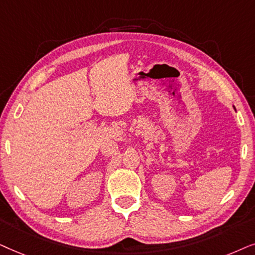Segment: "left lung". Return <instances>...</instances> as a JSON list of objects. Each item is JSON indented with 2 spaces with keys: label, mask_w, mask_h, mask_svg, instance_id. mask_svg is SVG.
<instances>
[{
  "label": "left lung",
  "mask_w": 255,
  "mask_h": 255,
  "mask_svg": "<svg viewBox=\"0 0 255 255\" xmlns=\"http://www.w3.org/2000/svg\"><path fill=\"white\" fill-rule=\"evenodd\" d=\"M234 110H236V108H234Z\"/></svg>",
  "instance_id": "left-lung-1"
}]
</instances>
